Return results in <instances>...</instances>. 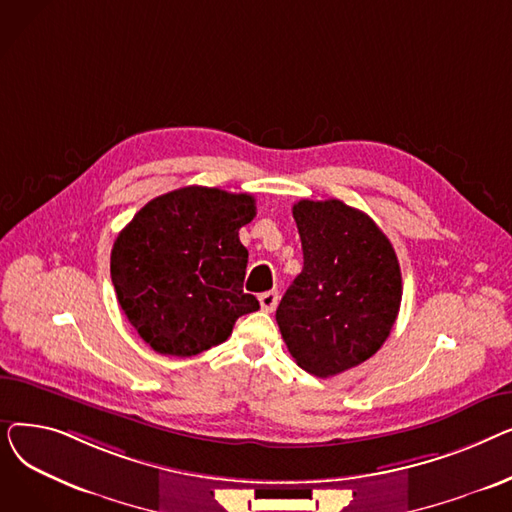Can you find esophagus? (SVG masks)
<instances>
[{"mask_svg":"<svg viewBox=\"0 0 512 512\" xmlns=\"http://www.w3.org/2000/svg\"><path fill=\"white\" fill-rule=\"evenodd\" d=\"M278 292L276 290H270V292H263L259 297V305L265 313H272L276 307H278Z\"/></svg>","mask_w":512,"mask_h":512,"instance_id":"esophagus-1","label":"esophagus"}]
</instances>
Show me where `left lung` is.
Listing matches in <instances>:
<instances>
[{"mask_svg": "<svg viewBox=\"0 0 512 512\" xmlns=\"http://www.w3.org/2000/svg\"><path fill=\"white\" fill-rule=\"evenodd\" d=\"M303 272L276 321L299 367L330 378L380 351L398 317L402 278L388 236L338 199L294 203Z\"/></svg>", "mask_w": 512, "mask_h": 512, "instance_id": "8db88e82", "label": "left lung"}]
</instances>
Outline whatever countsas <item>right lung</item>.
Listing matches in <instances>:
<instances>
[{"label":"right lung","mask_w":512,"mask_h":512,"mask_svg":"<svg viewBox=\"0 0 512 512\" xmlns=\"http://www.w3.org/2000/svg\"><path fill=\"white\" fill-rule=\"evenodd\" d=\"M253 195L184 186L149 201L118 234L110 272L130 326L159 355L193 357L259 309L242 290L249 251L238 230Z\"/></svg>","instance_id":"right-lung-1"}]
</instances>
